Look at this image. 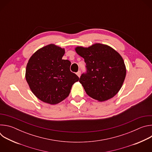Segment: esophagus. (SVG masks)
<instances>
[{
  "instance_id": "esophagus-1",
  "label": "esophagus",
  "mask_w": 152,
  "mask_h": 152,
  "mask_svg": "<svg viewBox=\"0 0 152 152\" xmlns=\"http://www.w3.org/2000/svg\"><path fill=\"white\" fill-rule=\"evenodd\" d=\"M76 75H77V76H78L79 77H80V71H78V72L76 73Z\"/></svg>"
}]
</instances>
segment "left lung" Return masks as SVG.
Segmentation results:
<instances>
[{
  "mask_svg": "<svg viewBox=\"0 0 152 152\" xmlns=\"http://www.w3.org/2000/svg\"><path fill=\"white\" fill-rule=\"evenodd\" d=\"M75 50L86 63V72L79 79L86 93L99 102L115 96L126 75L121 56L110 46L100 43L88 48L78 46Z\"/></svg>",
  "mask_w": 152,
  "mask_h": 152,
  "instance_id": "obj_1",
  "label": "left lung"
}]
</instances>
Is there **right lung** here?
Returning <instances> with one entry per match:
<instances>
[{"label":"right lung","mask_w":152,"mask_h":152,"mask_svg":"<svg viewBox=\"0 0 152 152\" xmlns=\"http://www.w3.org/2000/svg\"><path fill=\"white\" fill-rule=\"evenodd\" d=\"M65 49L50 44L36 51L26 66V80L40 100L56 104L67 98L79 77L70 70L71 62L62 59Z\"/></svg>","instance_id":"1"}]
</instances>
